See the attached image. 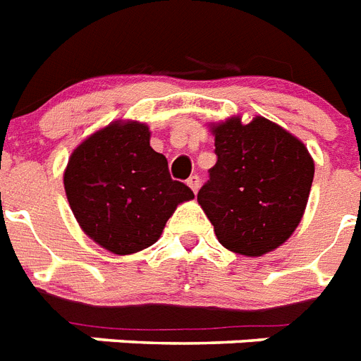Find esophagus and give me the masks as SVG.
<instances>
[{"mask_svg":"<svg viewBox=\"0 0 361 361\" xmlns=\"http://www.w3.org/2000/svg\"><path fill=\"white\" fill-rule=\"evenodd\" d=\"M199 183H201V180H199V177H197V175H192V177H190L188 180H186V184H188L190 188H192V192H194V194H197V190H199Z\"/></svg>","mask_w":361,"mask_h":361,"instance_id":"34e87169","label":"esophagus"}]
</instances>
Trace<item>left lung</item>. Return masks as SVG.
Listing matches in <instances>:
<instances>
[{
    "label": "left lung",
    "mask_w": 361,
    "mask_h": 361,
    "mask_svg": "<svg viewBox=\"0 0 361 361\" xmlns=\"http://www.w3.org/2000/svg\"><path fill=\"white\" fill-rule=\"evenodd\" d=\"M218 162L197 201L229 252L261 257L298 227L315 162L307 147L272 121L229 117L212 123Z\"/></svg>",
    "instance_id": "1"
}]
</instances>
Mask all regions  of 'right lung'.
<instances>
[{"instance_id":"obj_1","label":"right lung","mask_w":361,"mask_h":361,"mask_svg":"<svg viewBox=\"0 0 361 361\" xmlns=\"http://www.w3.org/2000/svg\"><path fill=\"white\" fill-rule=\"evenodd\" d=\"M71 210L85 235L115 255H132L160 238L178 204L194 199L169 177L140 121H114L72 151L63 173Z\"/></svg>"}]
</instances>
